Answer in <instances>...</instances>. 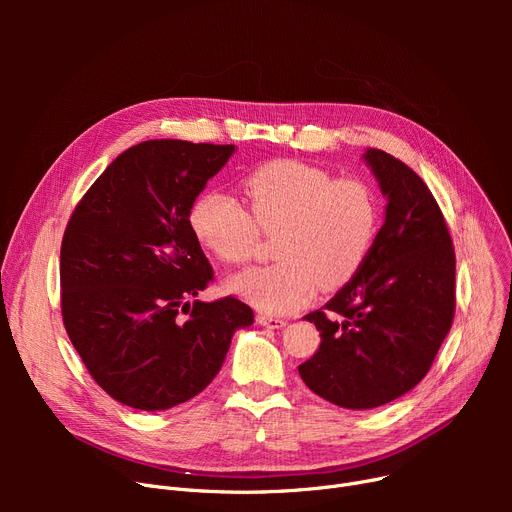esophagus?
Returning <instances> with one entry per match:
<instances>
[{
  "label": "esophagus",
  "instance_id": "obj_1",
  "mask_svg": "<svg viewBox=\"0 0 512 512\" xmlns=\"http://www.w3.org/2000/svg\"><path fill=\"white\" fill-rule=\"evenodd\" d=\"M257 324H261L265 328H272V330H280L286 326V319L270 317V315H257Z\"/></svg>",
  "mask_w": 512,
  "mask_h": 512
}]
</instances>
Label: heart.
Here are the masks:
<instances>
[{
  "instance_id": "heart-1",
  "label": "heart",
  "mask_w": 512,
  "mask_h": 512,
  "mask_svg": "<svg viewBox=\"0 0 512 512\" xmlns=\"http://www.w3.org/2000/svg\"><path fill=\"white\" fill-rule=\"evenodd\" d=\"M247 209L209 191L191 209L199 245L224 263L247 261L259 230L276 232L272 265L249 267L228 288L263 313L284 315L307 305L317 286L334 290L365 265L380 211L371 188L336 178L299 159H274L240 180Z\"/></svg>"
}]
</instances>
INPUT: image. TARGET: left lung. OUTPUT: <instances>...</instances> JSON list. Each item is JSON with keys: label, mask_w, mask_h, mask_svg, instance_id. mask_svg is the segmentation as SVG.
<instances>
[{"label": "left lung", "mask_w": 512, "mask_h": 512, "mask_svg": "<svg viewBox=\"0 0 512 512\" xmlns=\"http://www.w3.org/2000/svg\"><path fill=\"white\" fill-rule=\"evenodd\" d=\"M386 197V220L361 272L303 319L321 344L299 365L317 396L375 409L413 390L432 367L454 317V249L425 182L380 149L363 153Z\"/></svg>", "instance_id": "8db88e82"}]
</instances>
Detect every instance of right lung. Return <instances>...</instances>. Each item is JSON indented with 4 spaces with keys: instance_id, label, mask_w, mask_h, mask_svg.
Wrapping results in <instances>:
<instances>
[{
    "instance_id": "right-lung-1",
    "label": "right lung",
    "mask_w": 512,
    "mask_h": 512,
    "mask_svg": "<svg viewBox=\"0 0 512 512\" xmlns=\"http://www.w3.org/2000/svg\"><path fill=\"white\" fill-rule=\"evenodd\" d=\"M234 145L145 141L93 182L66 226L62 317L93 380L139 411H166L205 390L232 336L253 324L234 297L191 300L213 280L191 209Z\"/></svg>"
}]
</instances>
